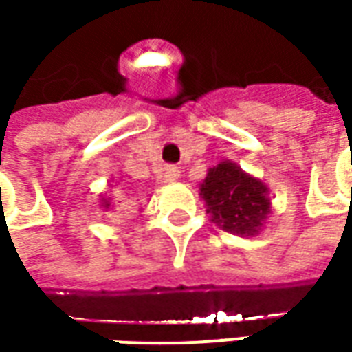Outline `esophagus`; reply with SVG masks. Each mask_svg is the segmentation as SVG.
I'll return each mask as SVG.
<instances>
[{
  "label": "esophagus",
  "instance_id": "34e87169",
  "mask_svg": "<svg viewBox=\"0 0 352 352\" xmlns=\"http://www.w3.org/2000/svg\"><path fill=\"white\" fill-rule=\"evenodd\" d=\"M181 177V169L175 168V166H168V168L164 169V181H168V183H173Z\"/></svg>",
  "mask_w": 352,
  "mask_h": 352
}]
</instances>
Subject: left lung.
<instances>
[{
    "label": "left lung",
    "mask_w": 352,
    "mask_h": 352,
    "mask_svg": "<svg viewBox=\"0 0 352 352\" xmlns=\"http://www.w3.org/2000/svg\"><path fill=\"white\" fill-rule=\"evenodd\" d=\"M199 194L211 221L241 237L256 236L272 211L267 186L230 160L209 168Z\"/></svg>",
    "instance_id": "8db88e82"
}]
</instances>
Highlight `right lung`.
<instances>
[{
    "label": "right lung",
    "mask_w": 352,
    "mask_h": 352,
    "mask_svg": "<svg viewBox=\"0 0 352 352\" xmlns=\"http://www.w3.org/2000/svg\"><path fill=\"white\" fill-rule=\"evenodd\" d=\"M101 201H103V207H105V209H109V207H111V201H109V199H101Z\"/></svg>",
    "instance_id": "obj_1"
}]
</instances>
